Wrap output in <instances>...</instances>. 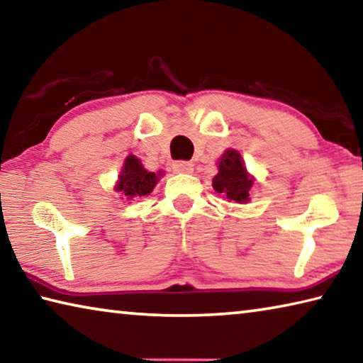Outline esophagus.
<instances>
[{"label":"esophagus","instance_id":"esophagus-1","mask_svg":"<svg viewBox=\"0 0 363 363\" xmlns=\"http://www.w3.org/2000/svg\"><path fill=\"white\" fill-rule=\"evenodd\" d=\"M173 169L177 171V173H192L194 164L190 162H184V160H177V162L173 163Z\"/></svg>","mask_w":363,"mask_h":363}]
</instances>
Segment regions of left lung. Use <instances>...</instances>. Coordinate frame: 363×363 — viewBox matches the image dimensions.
Returning <instances> with one entry per match:
<instances>
[{
    "label": "left lung",
    "instance_id": "1",
    "mask_svg": "<svg viewBox=\"0 0 363 363\" xmlns=\"http://www.w3.org/2000/svg\"><path fill=\"white\" fill-rule=\"evenodd\" d=\"M253 181L243 167L242 157L237 150H227L219 162V173L214 176L213 187L218 194H223L227 200L245 203L250 199V189Z\"/></svg>",
    "mask_w": 363,
    "mask_h": 363
}]
</instances>
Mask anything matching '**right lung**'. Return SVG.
Segmentation results:
<instances>
[{"mask_svg":"<svg viewBox=\"0 0 363 363\" xmlns=\"http://www.w3.org/2000/svg\"><path fill=\"white\" fill-rule=\"evenodd\" d=\"M157 174L144 169L136 157L130 155L125 160V167L120 174V181L116 189L126 196L128 200L133 196L149 195L157 184Z\"/></svg>","mask_w":363,"mask_h":363,"instance_id":"add662e5","label":"right lung"}]
</instances>
